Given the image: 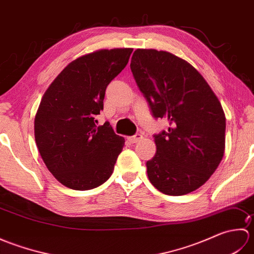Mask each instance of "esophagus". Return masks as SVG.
<instances>
[{"mask_svg":"<svg viewBox=\"0 0 254 254\" xmlns=\"http://www.w3.org/2000/svg\"><path fill=\"white\" fill-rule=\"evenodd\" d=\"M142 138H143V136L141 135V134H135V135L128 136V137H127L128 142H131V143H137V142L141 141Z\"/></svg>","mask_w":254,"mask_h":254,"instance_id":"obj_1","label":"esophagus"}]
</instances>
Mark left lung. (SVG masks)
I'll list each match as a JSON object with an SVG mask.
<instances>
[{
  "mask_svg": "<svg viewBox=\"0 0 254 254\" xmlns=\"http://www.w3.org/2000/svg\"><path fill=\"white\" fill-rule=\"evenodd\" d=\"M130 66L153 116L170 124L154 135L156 154L146 163L150 183L167 195L195 191L225 152L226 118L217 96L195 67L170 52L136 49Z\"/></svg>",
  "mask_w": 254,
  "mask_h": 254,
  "instance_id": "1",
  "label": "left lung"
}]
</instances>
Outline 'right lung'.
Returning a JSON list of instances; mask_svg holds the SVG:
<instances>
[{
	"instance_id": "right-lung-1",
	"label": "right lung",
	"mask_w": 254,
	"mask_h": 254,
	"mask_svg": "<svg viewBox=\"0 0 254 254\" xmlns=\"http://www.w3.org/2000/svg\"><path fill=\"white\" fill-rule=\"evenodd\" d=\"M132 48L102 49L72 61L46 90L35 117V139L47 168L73 190L109 179L124 138L97 127L108 84L126 67Z\"/></svg>"
}]
</instances>
